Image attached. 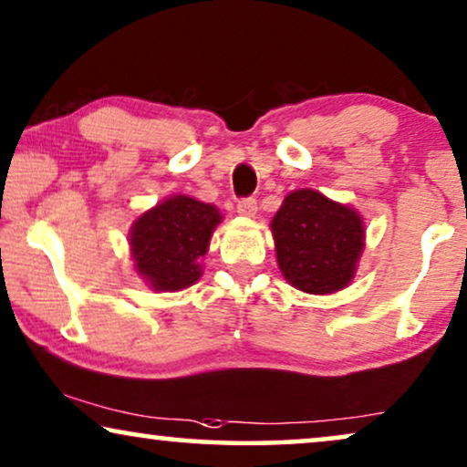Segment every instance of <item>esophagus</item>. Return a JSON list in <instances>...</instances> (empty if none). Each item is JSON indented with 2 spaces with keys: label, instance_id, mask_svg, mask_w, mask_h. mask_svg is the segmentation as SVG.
Segmentation results:
<instances>
[{
  "label": "esophagus",
  "instance_id": "34e87169",
  "mask_svg": "<svg viewBox=\"0 0 467 467\" xmlns=\"http://www.w3.org/2000/svg\"><path fill=\"white\" fill-rule=\"evenodd\" d=\"M237 213L244 217H256L258 202L254 201V198H244V201H239V204H237Z\"/></svg>",
  "mask_w": 467,
  "mask_h": 467
}]
</instances>
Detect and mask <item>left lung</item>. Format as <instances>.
<instances>
[{
    "mask_svg": "<svg viewBox=\"0 0 467 467\" xmlns=\"http://www.w3.org/2000/svg\"><path fill=\"white\" fill-rule=\"evenodd\" d=\"M277 266L296 290L333 295L352 284L365 250V222L322 192H290L271 220Z\"/></svg>",
    "mask_w": 467,
    "mask_h": 467,
    "instance_id": "obj_1",
    "label": "left lung"
}]
</instances>
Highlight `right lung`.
<instances>
[{
    "instance_id": "1",
    "label": "right lung",
    "mask_w": 467,
    "mask_h": 467,
    "mask_svg": "<svg viewBox=\"0 0 467 467\" xmlns=\"http://www.w3.org/2000/svg\"><path fill=\"white\" fill-rule=\"evenodd\" d=\"M222 220L215 204L185 194L164 198L130 228L134 271L155 292H177L196 284L202 275L201 260Z\"/></svg>"
}]
</instances>
